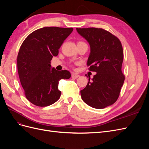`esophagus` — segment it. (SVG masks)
Returning <instances> with one entry per match:
<instances>
[{"mask_svg": "<svg viewBox=\"0 0 149 149\" xmlns=\"http://www.w3.org/2000/svg\"><path fill=\"white\" fill-rule=\"evenodd\" d=\"M71 77H72V78L76 79V78H78V77H79V75L78 74H76V73H73L71 74Z\"/></svg>", "mask_w": 149, "mask_h": 149, "instance_id": "esophagus-1", "label": "esophagus"}]
</instances>
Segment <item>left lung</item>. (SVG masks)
<instances>
[{
  "label": "left lung",
  "mask_w": 149,
  "mask_h": 149,
  "mask_svg": "<svg viewBox=\"0 0 149 149\" xmlns=\"http://www.w3.org/2000/svg\"><path fill=\"white\" fill-rule=\"evenodd\" d=\"M77 32L87 40L90 53L87 61L89 70L95 71L81 96L83 101L95 109H104L118 100L125 76L122 72L123 49L120 40L102 29H76Z\"/></svg>",
  "instance_id": "left-lung-1"
}]
</instances>
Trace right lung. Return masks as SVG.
Returning a JSON list of instances; mask_svg holds the SVG:
<instances>
[{
	"instance_id": "1",
	"label": "right lung",
	"mask_w": 149,
	"mask_h": 149,
	"mask_svg": "<svg viewBox=\"0 0 149 149\" xmlns=\"http://www.w3.org/2000/svg\"><path fill=\"white\" fill-rule=\"evenodd\" d=\"M73 28L43 27L31 33L22 43L17 56L18 73L26 99L34 105L53 104L61 96L58 83L69 79L68 71H57L51 60L73 31Z\"/></svg>"
}]
</instances>
